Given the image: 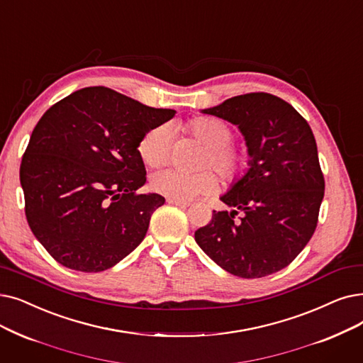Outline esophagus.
Here are the masks:
<instances>
[{"instance_id":"1","label":"esophagus","mask_w":363,"mask_h":363,"mask_svg":"<svg viewBox=\"0 0 363 363\" xmlns=\"http://www.w3.org/2000/svg\"><path fill=\"white\" fill-rule=\"evenodd\" d=\"M167 203L175 204V206H179V208H188V206H190V201L179 200V199H172V197H167Z\"/></svg>"}]
</instances>
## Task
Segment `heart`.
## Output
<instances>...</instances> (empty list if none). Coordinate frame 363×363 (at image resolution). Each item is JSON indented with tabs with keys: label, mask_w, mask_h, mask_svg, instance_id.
I'll return each instance as SVG.
<instances>
[{
	"label": "heart",
	"mask_w": 363,
	"mask_h": 363,
	"mask_svg": "<svg viewBox=\"0 0 363 363\" xmlns=\"http://www.w3.org/2000/svg\"><path fill=\"white\" fill-rule=\"evenodd\" d=\"M184 130L203 145L199 155L200 167H213L227 182H239L247 177L252 167V155L245 147L233 145L234 130L218 117H197L185 124ZM138 151L150 167H162L172 155V133L167 125H155L139 140ZM151 185L163 196L190 200L213 191L218 179L211 169L184 172L167 169L152 178Z\"/></svg>",
	"instance_id": "obj_1"
}]
</instances>
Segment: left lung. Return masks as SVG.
Here are the masks:
<instances>
[{"mask_svg":"<svg viewBox=\"0 0 363 363\" xmlns=\"http://www.w3.org/2000/svg\"><path fill=\"white\" fill-rule=\"evenodd\" d=\"M203 113L239 125L252 167L220 197L234 211H213L211 223L194 233L197 245L239 277L285 269L316 230L325 194L308 123L291 104L264 91L230 98Z\"/></svg>","mask_w":363,"mask_h":363,"instance_id":"1","label":"left lung"}]
</instances>
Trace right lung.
<instances>
[{
  "instance_id": "add662e5",
  "label": "right lung",
  "mask_w": 363,
  "mask_h": 363,
  "mask_svg": "<svg viewBox=\"0 0 363 363\" xmlns=\"http://www.w3.org/2000/svg\"><path fill=\"white\" fill-rule=\"evenodd\" d=\"M175 114L104 86L77 90L44 113L21 184L28 224L59 264L104 272L144 240L164 197L136 193L147 181L138 145Z\"/></svg>"
}]
</instances>
